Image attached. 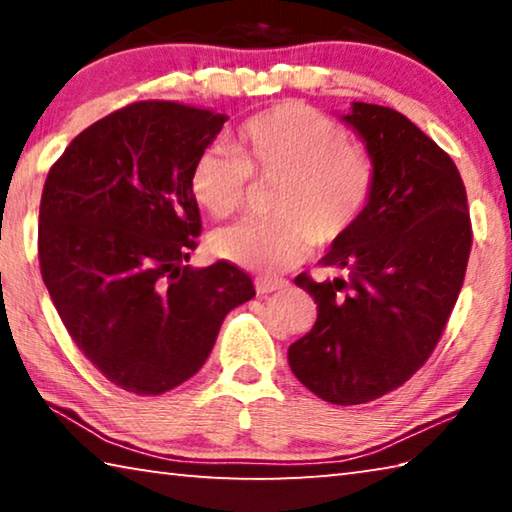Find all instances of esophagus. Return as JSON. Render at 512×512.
I'll list each match as a JSON object with an SVG mask.
<instances>
[{"label":"esophagus","mask_w":512,"mask_h":512,"mask_svg":"<svg viewBox=\"0 0 512 512\" xmlns=\"http://www.w3.org/2000/svg\"><path fill=\"white\" fill-rule=\"evenodd\" d=\"M284 287H287V282L277 280V277H257V280H255V289H257L259 296H264V293L280 291Z\"/></svg>","instance_id":"obj_1"}]
</instances>
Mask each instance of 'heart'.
Masks as SVG:
<instances>
[{
	"instance_id": "heart-1",
	"label": "heart",
	"mask_w": 512,
	"mask_h": 512,
	"mask_svg": "<svg viewBox=\"0 0 512 512\" xmlns=\"http://www.w3.org/2000/svg\"><path fill=\"white\" fill-rule=\"evenodd\" d=\"M255 178L280 183L273 219L246 221L212 239L214 253L250 271L277 273L296 266L311 246L336 244L357 228L377 189V160L348 142L334 117L289 101L250 117L235 149L210 146L198 155L189 189L214 219L248 205Z\"/></svg>"
}]
</instances>
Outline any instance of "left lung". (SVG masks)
Instances as JSON below:
<instances>
[{
  "label": "left lung",
  "mask_w": 512,
  "mask_h": 512,
  "mask_svg": "<svg viewBox=\"0 0 512 512\" xmlns=\"http://www.w3.org/2000/svg\"><path fill=\"white\" fill-rule=\"evenodd\" d=\"M377 160L366 216L320 264L334 280L296 284L318 305L289 348L293 375L320 400H377L418 372L443 336L472 250L470 207L454 160L411 119L375 103L343 117Z\"/></svg>",
  "instance_id": "left-lung-1"
}]
</instances>
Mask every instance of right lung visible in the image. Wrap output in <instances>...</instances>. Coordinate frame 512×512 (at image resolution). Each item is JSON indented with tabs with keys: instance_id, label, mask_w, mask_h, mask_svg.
<instances>
[{
	"instance_id": "obj_1",
	"label": "right lung",
	"mask_w": 512,
	"mask_h": 512,
	"mask_svg": "<svg viewBox=\"0 0 512 512\" xmlns=\"http://www.w3.org/2000/svg\"><path fill=\"white\" fill-rule=\"evenodd\" d=\"M225 119L178 101L128 103L47 173L42 280L76 348L128 393L162 395L196 375L228 311L255 296L225 259L185 264L201 235L189 176Z\"/></svg>"
}]
</instances>
